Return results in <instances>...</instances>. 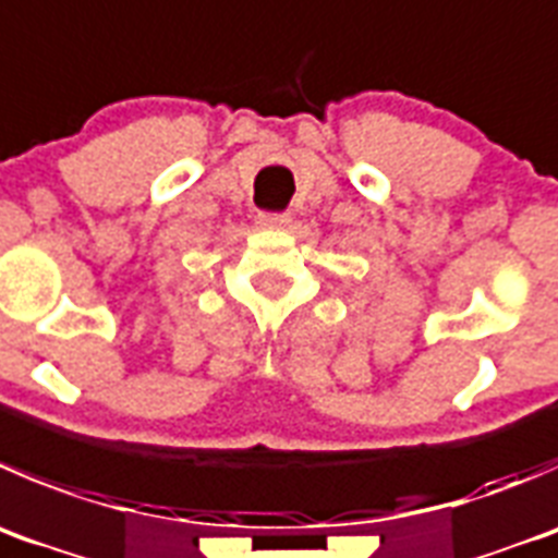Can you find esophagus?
<instances>
[{"label":"esophagus","mask_w":558,"mask_h":558,"mask_svg":"<svg viewBox=\"0 0 558 558\" xmlns=\"http://www.w3.org/2000/svg\"><path fill=\"white\" fill-rule=\"evenodd\" d=\"M258 223L267 226V229H286L291 223L289 213H262L258 215Z\"/></svg>","instance_id":"obj_1"}]
</instances>
